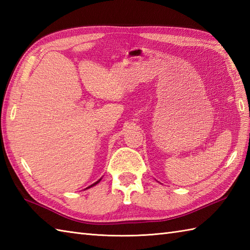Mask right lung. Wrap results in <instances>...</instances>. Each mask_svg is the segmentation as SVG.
<instances>
[{
	"mask_svg": "<svg viewBox=\"0 0 250 250\" xmlns=\"http://www.w3.org/2000/svg\"><path fill=\"white\" fill-rule=\"evenodd\" d=\"M100 180H101V179H100ZM100 180H98V182H97V183H94L93 185H91V186H90V187H92V186H94V185H97V184H98V183L100 182ZM90 187H88V188H90Z\"/></svg>",
	"mask_w": 250,
	"mask_h": 250,
	"instance_id": "right-lung-1",
	"label": "right lung"
}]
</instances>
